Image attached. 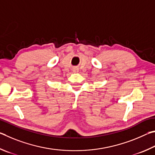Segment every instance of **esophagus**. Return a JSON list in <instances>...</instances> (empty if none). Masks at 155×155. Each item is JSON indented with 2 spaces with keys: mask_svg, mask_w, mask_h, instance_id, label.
<instances>
[{
  "mask_svg": "<svg viewBox=\"0 0 155 155\" xmlns=\"http://www.w3.org/2000/svg\"><path fill=\"white\" fill-rule=\"evenodd\" d=\"M78 67H73V72H78Z\"/></svg>",
  "mask_w": 155,
  "mask_h": 155,
  "instance_id": "esophagus-1",
  "label": "esophagus"
}]
</instances>
